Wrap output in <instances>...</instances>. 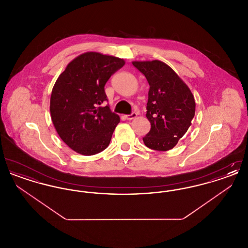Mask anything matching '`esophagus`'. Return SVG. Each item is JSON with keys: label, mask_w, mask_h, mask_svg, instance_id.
Instances as JSON below:
<instances>
[{"label": "esophagus", "mask_w": 248, "mask_h": 248, "mask_svg": "<svg viewBox=\"0 0 248 248\" xmlns=\"http://www.w3.org/2000/svg\"><path fill=\"white\" fill-rule=\"evenodd\" d=\"M137 116H138V113L133 112V113H131L129 115H125V119L126 120H133V119L136 118Z\"/></svg>", "instance_id": "34e87169"}]
</instances>
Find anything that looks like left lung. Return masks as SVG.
Instances as JSON below:
<instances>
[{
	"label": "left lung",
	"instance_id": "1",
	"mask_svg": "<svg viewBox=\"0 0 248 248\" xmlns=\"http://www.w3.org/2000/svg\"><path fill=\"white\" fill-rule=\"evenodd\" d=\"M150 84L146 116L151 123L144 144L155 151L173 149L186 134L195 114V100L188 85L160 60L133 61Z\"/></svg>",
	"mask_w": 248,
	"mask_h": 248
}]
</instances>
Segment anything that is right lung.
Instances as JSON below:
<instances>
[{
  "label": "right lung",
  "mask_w": 248,
  "mask_h": 248,
  "mask_svg": "<svg viewBox=\"0 0 248 248\" xmlns=\"http://www.w3.org/2000/svg\"><path fill=\"white\" fill-rule=\"evenodd\" d=\"M124 60L86 52L71 60L54 84L50 113L60 139L77 154L89 156L108 146L120 117L108 106L104 86Z\"/></svg>",
  "instance_id": "add662e5"
}]
</instances>
